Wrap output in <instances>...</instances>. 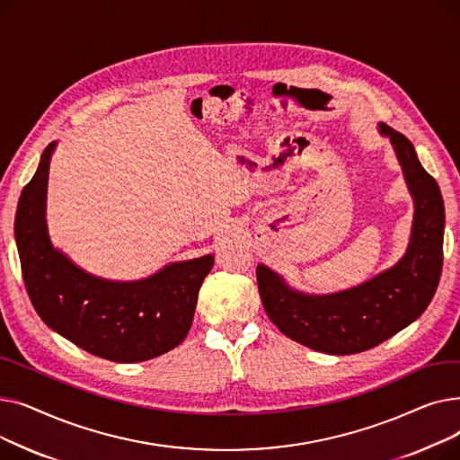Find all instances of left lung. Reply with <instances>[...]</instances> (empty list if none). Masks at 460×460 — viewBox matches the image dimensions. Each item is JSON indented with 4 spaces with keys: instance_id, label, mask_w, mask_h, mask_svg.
<instances>
[{
    "instance_id": "left-lung-1",
    "label": "left lung",
    "mask_w": 460,
    "mask_h": 460,
    "mask_svg": "<svg viewBox=\"0 0 460 460\" xmlns=\"http://www.w3.org/2000/svg\"><path fill=\"white\" fill-rule=\"evenodd\" d=\"M378 132L390 139L414 199L404 255L392 269L332 295L302 293L267 264H257L259 295L270 321L293 341L319 352L356 354L390 340L421 315L440 281L446 226L440 188L401 132L384 123Z\"/></svg>"
}]
</instances>
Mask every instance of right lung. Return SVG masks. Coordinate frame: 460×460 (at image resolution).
<instances>
[{
  "instance_id": "obj_1",
  "label": "right lung",
  "mask_w": 460,
  "mask_h": 460,
  "mask_svg": "<svg viewBox=\"0 0 460 460\" xmlns=\"http://www.w3.org/2000/svg\"><path fill=\"white\" fill-rule=\"evenodd\" d=\"M56 147L52 141L40 155L14 217L22 276L39 317L70 343L119 364L175 349L188 335L214 255L169 262L136 281L104 279L80 269L48 234V173Z\"/></svg>"
}]
</instances>
